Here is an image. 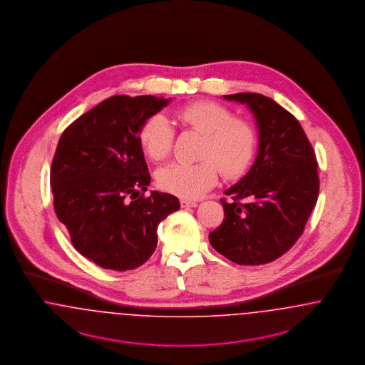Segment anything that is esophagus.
Segmentation results:
<instances>
[{
    "instance_id": "obj_1",
    "label": "esophagus",
    "mask_w": 365,
    "mask_h": 365,
    "mask_svg": "<svg viewBox=\"0 0 365 365\" xmlns=\"http://www.w3.org/2000/svg\"><path fill=\"white\" fill-rule=\"evenodd\" d=\"M180 205H181L182 208H188V207L197 206V203H196V202H193V200H187V199H181V200H180Z\"/></svg>"
}]
</instances>
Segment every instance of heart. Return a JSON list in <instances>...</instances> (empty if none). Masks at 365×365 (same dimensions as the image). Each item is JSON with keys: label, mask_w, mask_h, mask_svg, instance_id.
Wrapping results in <instances>:
<instances>
[{"label": "heart", "mask_w": 365, "mask_h": 365, "mask_svg": "<svg viewBox=\"0 0 365 365\" xmlns=\"http://www.w3.org/2000/svg\"><path fill=\"white\" fill-rule=\"evenodd\" d=\"M177 123L205 136L197 163H172L158 173L159 187L185 199H195L215 185L218 169L226 178L242 175L252 162L256 135L248 123L217 102L199 101L175 113ZM139 140L144 153L153 160L169 157L175 129L163 114H154L144 121ZM219 168H217L216 166Z\"/></svg>", "instance_id": "b5f03b06"}]
</instances>
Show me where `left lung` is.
I'll list each match as a JSON object with an SVG mask.
<instances>
[{
    "instance_id": "8db88e82",
    "label": "left lung",
    "mask_w": 365,
    "mask_h": 365,
    "mask_svg": "<svg viewBox=\"0 0 365 365\" xmlns=\"http://www.w3.org/2000/svg\"><path fill=\"white\" fill-rule=\"evenodd\" d=\"M254 113L259 147L252 168L221 199L225 218L210 244L245 266L266 264L287 252L304 232L317 205L315 151L297 118L256 93L223 96Z\"/></svg>"
}]
</instances>
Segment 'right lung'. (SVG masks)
Masks as SVG:
<instances>
[{
  "label": "right lung",
  "instance_id": "1",
  "mask_svg": "<svg viewBox=\"0 0 365 365\" xmlns=\"http://www.w3.org/2000/svg\"><path fill=\"white\" fill-rule=\"evenodd\" d=\"M169 102L153 96H111L60 138L50 170L54 211L75 250L102 269L142 266L157 248L159 222L180 208L170 193H142L151 175L140 128Z\"/></svg>",
  "mask_w": 365,
  "mask_h": 365
}]
</instances>
